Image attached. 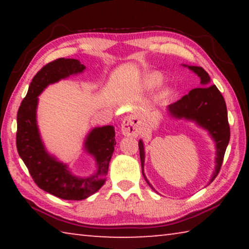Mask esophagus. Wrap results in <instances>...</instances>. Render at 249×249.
<instances>
[{
	"label": "esophagus",
	"instance_id": "obj_1",
	"mask_svg": "<svg viewBox=\"0 0 249 249\" xmlns=\"http://www.w3.org/2000/svg\"><path fill=\"white\" fill-rule=\"evenodd\" d=\"M122 133H123L125 136H138V134H140V128H138L137 123L132 119V117H126V119H124L123 124H122Z\"/></svg>",
	"mask_w": 249,
	"mask_h": 249
}]
</instances>
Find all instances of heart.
Segmentation results:
<instances>
[{
    "label": "heart",
    "mask_w": 249,
    "mask_h": 249,
    "mask_svg": "<svg viewBox=\"0 0 249 249\" xmlns=\"http://www.w3.org/2000/svg\"><path fill=\"white\" fill-rule=\"evenodd\" d=\"M160 81H161L160 77H158V75H153V77L148 79V84H150V86H157V84L160 83Z\"/></svg>",
    "instance_id": "heart-1"
}]
</instances>
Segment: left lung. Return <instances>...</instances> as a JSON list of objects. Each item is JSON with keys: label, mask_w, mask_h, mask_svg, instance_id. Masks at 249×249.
<instances>
[{"label": "left lung", "mask_w": 249, "mask_h": 249, "mask_svg": "<svg viewBox=\"0 0 249 249\" xmlns=\"http://www.w3.org/2000/svg\"><path fill=\"white\" fill-rule=\"evenodd\" d=\"M188 68L199 75L202 87L191 90L177 102L170 104L168 107V111L177 119L196 122V124L208 129L211 136L213 137L216 144V168L211 179V182H212L220 172L226 147L230 142L231 130L229 119H227V108L224 98L215 84L209 86V73L202 67L189 66ZM138 147H140L142 172L144 175L145 151L142 141L138 142ZM146 181L150 185L148 180L146 179ZM150 188L153 187L150 185Z\"/></svg>", "instance_id": "obj_1"}]
</instances>
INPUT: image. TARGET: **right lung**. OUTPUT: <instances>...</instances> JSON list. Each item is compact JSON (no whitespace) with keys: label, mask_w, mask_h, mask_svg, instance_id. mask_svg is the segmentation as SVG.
Here are the masks:
<instances>
[{"label":"right lung","mask_w":249,"mask_h":249,"mask_svg":"<svg viewBox=\"0 0 249 249\" xmlns=\"http://www.w3.org/2000/svg\"><path fill=\"white\" fill-rule=\"evenodd\" d=\"M84 69L86 67L77 59L66 58L56 59L44 66L33 78L18 112L16 147L19 157L41 190L64 200H83L102 187L116 145L113 126L92 129L88 135L84 147L95 157L98 171L89 178H78L71 175L66 165L52 157L41 142L36 124L37 96L48 84L82 72Z\"/></svg>","instance_id":"add662e5"}]
</instances>
